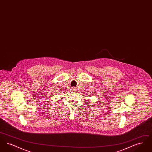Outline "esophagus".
I'll use <instances>...</instances> for the list:
<instances>
[{
  "mask_svg": "<svg viewBox=\"0 0 152 152\" xmlns=\"http://www.w3.org/2000/svg\"><path fill=\"white\" fill-rule=\"evenodd\" d=\"M72 91H76L77 88H75V87H73L72 88Z\"/></svg>",
  "mask_w": 152,
  "mask_h": 152,
  "instance_id": "34e87169",
  "label": "esophagus"
}]
</instances>
